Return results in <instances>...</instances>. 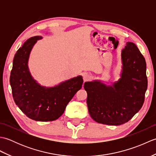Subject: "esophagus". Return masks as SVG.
<instances>
[{"label": "esophagus", "mask_w": 156, "mask_h": 156, "mask_svg": "<svg viewBox=\"0 0 156 156\" xmlns=\"http://www.w3.org/2000/svg\"><path fill=\"white\" fill-rule=\"evenodd\" d=\"M90 77H91L90 75L88 74V73H84V74H83V80H84V82L90 80Z\"/></svg>", "instance_id": "1"}]
</instances>
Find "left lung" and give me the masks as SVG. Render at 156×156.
Masks as SVG:
<instances>
[{"label":"left lung","mask_w":156,"mask_h":156,"mask_svg":"<svg viewBox=\"0 0 156 156\" xmlns=\"http://www.w3.org/2000/svg\"><path fill=\"white\" fill-rule=\"evenodd\" d=\"M121 63L117 81L107 85L96 80L84 84L89 114L98 123H125L143 106L147 88L146 62L133 43L127 42L122 49Z\"/></svg>","instance_id":"left-lung-1"}]
</instances>
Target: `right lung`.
<instances>
[{
    "label": "right lung",
    "instance_id": "obj_1",
    "mask_svg": "<svg viewBox=\"0 0 156 156\" xmlns=\"http://www.w3.org/2000/svg\"><path fill=\"white\" fill-rule=\"evenodd\" d=\"M42 36L28 39L15 55L10 76L12 97L23 113L33 120L51 121L61 117L68 102L80 90L83 79L79 75L53 87L41 85L33 77L29 59L34 46Z\"/></svg>",
    "mask_w": 156,
    "mask_h": 156
}]
</instances>
